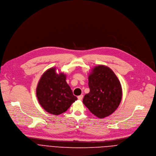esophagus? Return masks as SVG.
I'll use <instances>...</instances> for the list:
<instances>
[{
    "label": "esophagus",
    "mask_w": 156,
    "mask_h": 156,
    "mask_svg": "<svg viewBox=\"0 0 156 156\" xmlns=\"http://www.w3.org/2000/svg\"><path fill=\"white\" fill-rule=\"evenodd\" d=\"M77 98H78V99H79V100H82V98H83V95H80V96H79L78 97H77Z\"/></svg>",
    "instance_id": "34e87169"
}]
</instances>
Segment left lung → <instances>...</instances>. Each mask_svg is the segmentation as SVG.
Wrapping results in <instances>:
<instances>
[{
	"label": "left lung",
	"mask_w": 156,
	"mask_h": 156,
	"mask_svg": "<svg viewBox=\"0 0 156 156\" xmlns=\"http://www.w3.org/2000/svg\"><path fill=\"white\" fill-rule=\"evenodd\" d=\"M88 80L90 92L83 98L84 105L99 118L112 115L122 101L120 80L111 69L103 65L93 69Z\"/></svg>",
	"instance_id": "1"
}]
</instances>
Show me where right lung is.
Here are the masks:
<instances>
[{
    "instance_id": "1",
    "label": "right lung",
    "mask_w": 156,
    "mask_h": 156,
    "mask_svg": "<svg viewBox=\"0 0 156 156\" xmlns=\"http://www.w3.org/2000/svg\"><path fill=\"white\" fill-rule=\"evenodd\" d=\"M36 96L44 110L55 115L66 112L77 99L67 83L66 75L57 74L55 67L43 73L36 87Z\"/></svg>"
}]
</instances>
